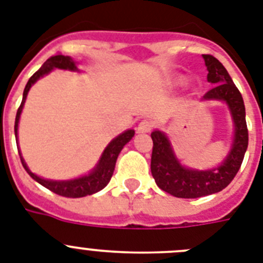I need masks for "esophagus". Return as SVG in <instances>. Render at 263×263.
<instances>
[{
    "label": "esophagus",
    "instance_id": "obj_1",
    "mask_svg": "<svg viewBox=\"0 0 263 263\" xmlns=\"http://www.w3.org/2000/svg\"><path fill=\"white\" fill-rule=\"evenodd\" d=\"M154 127V123L151 120H142L138 125V132L139 134H147Z\"/></svg>",
    "mask_w": 263,
    "mask_h": 263
}]
</instances>
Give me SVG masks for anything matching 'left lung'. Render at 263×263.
Masks as SVG:
<instances>
[{
	"label": "left lung",
	"instance_id": "8db88e82",
	"mask_svg": "<svg viewBox=\"0 0 263 263\" xmlns=\"http://www.w3.org/2000/svg\"><path fill=\"white\" fill-rule=\"evenodd\" d=\"M206 63L207 80L214 87L203 99L226 101L235 124V138L231 152L220 167L209 171H196L180 165L174 155L167 136L160 131L151 134L154 147L151 155V173L159 189L176 198H200L219 193L227 187L239 171L249 144V131L242 95L227 73L226 68L211 54H203Z\"/></svg>",
	"mask_w": 263,
	"mask_h": 263
}]
</instances>
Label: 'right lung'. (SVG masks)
Instances as JSON below:
<instances>
[{
  "mask_svg": "<svg viewBox=\"0 0 263 263\" xmlns=\"http://www.w3.org/2000/svg\"><path fill=\"white\" fill-rule=\"evenodd\" d=\"M53 68H60V69H69V70H76V65H74L73 60L68 56H63V54H54V56L49 57L48 60L44 63V65L37 70L36 73L33 74L29 79L28 84H26L25 89H24V96L21 105L18 107V111L15 115V123H14V134L17 135V127H18V120L20 115L23 111L24 103H25L26 95L29 92L32 84L36 83L40 77H43L44 74L49 73ZM135 135L134 129H128L124 134L119 135L118 138L114 139L107 148L104 149L103 155H101L100 162H99L98 167L87 176L79 178V179L73 180H65V182H56V180H46L40 178V176L34 175L29 168L26 167L24 159L21 158V163H23L24 168L26 170V173L32 176L33 179L39 182L40 184H43L48 190H50L52 193L57 194V195L65 196V198H83V196L92 195V194L98 193L100 190L104 189L107 186L109 180H111L112 175H114L115 164H116V159H118L119 154L123 149L125 144L132 139V136ZM17 139V138H15ZM20 152V151H18Z\"/></svg>",
  "mask_w": 263,
  "mask_h": 263,
  "instance_id": "add662e5",
  "label": "right lung"
}]
</instances>
